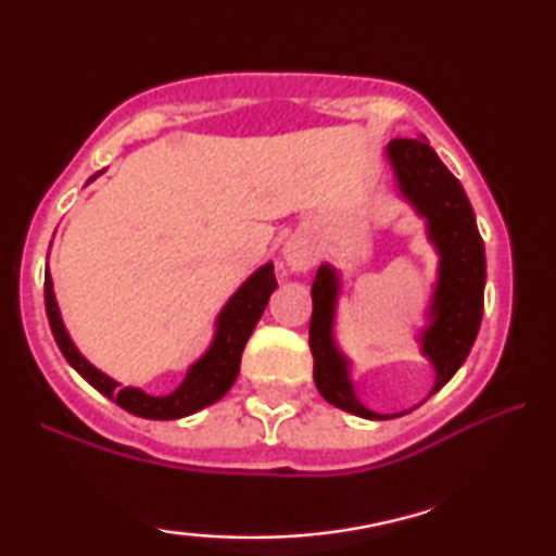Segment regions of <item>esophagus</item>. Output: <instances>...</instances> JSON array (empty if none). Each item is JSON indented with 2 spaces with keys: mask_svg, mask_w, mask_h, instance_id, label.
<instances>
[{
  "mask_svg": "<svg viewBox=\"0 0 556 556\" xmlns=\"http://www.w3.org/2000/svg\"><path fill=\"white\" fill-rule=\"evenodd\" d=\"M283 261L291 270L306 273L314 265V248L303 238H291L283 248Z\"/></svg>",
  "mask_w": 556,
  "mask_h": 556,
  "instance_id": "1",
  "label": "esophagus"
}]
</instances>
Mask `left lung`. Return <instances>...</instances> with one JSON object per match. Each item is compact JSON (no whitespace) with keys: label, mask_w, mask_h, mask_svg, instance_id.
I'll return each mask as SVG.
<instances>
[{"label":"left lung","mask_w":556,"mask_h":556,"mask_svg":"<svg viewBox=\"0 0 556 556\" xmlns=\"http://www.w3.org/2000/svg\"><path fill=\"white\" fill-rule=\"evenodd\" d=\"M384 159L394 177V197L409 204L422 219L425 238L438 255L430 301L425 306L422 326H417L415 331L420 354L435 371L428 392V397H432L463 367L481 329L485 250L466 189L440 162L428 141L394 139L387 143ZM341 295H344L341 270L331 263H321L314 288H311L314 314H311L308 331L318 392L333 407L364 417V420H387V417L409 413L405 409L397 415H382L364 407V402L356 397L352 377L354 362L344 354L337 339Z\"/></svg>","instance_id":"left-lung-1"}]
</instances>
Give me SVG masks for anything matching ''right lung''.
Masks as SVG:
<instances>
[{"mask_svg": "<svg viewBox=\"0 0 556 556\" xmlns=\"http://www.w3.org/2000/svg\"><path fill=\"white\" fill-rule=\"evenodd\" d=\"M103 172L105 169L96 172L86 185L101 177ZM276 288L278 283L270 261L261 265L253 276H248L245 283H242L238 291L227 299L225 306L219 308L210 346L189 364L185 379L166 394H149L143 392L141 387L121 384L118 379H113L105 375V371L93 367V364L80 354V349L75 346L71 333H67L63 314H60L50 268L45 270V308H48L50 329L52 337L58 341L60 352H63L67 364H71L90 387H96L98 392L128 409L131 415L147 417V420H179V417L194 415L204 407L215 405V402L223 400L227 390L235 384L240 371L242 349H245L255 324L261 321L263 311L268 306L270 293L276 291Z\"/></svg>", "mask_w": 556, "mask_h": 556, "instance_id": "1", "label": "right lung"}]
</instances>
